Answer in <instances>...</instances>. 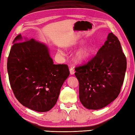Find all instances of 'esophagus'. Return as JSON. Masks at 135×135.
<instances>
[{"label": "esophagus", "mask_w": 135, "mask_h": 135, "mask_svg": "<svg viewBox=\"0 0 135 135\" xmlns=\"http://www.w3.org/2000/svg\"><path fill=\"white\" fill-rule=\"evenodd\" d=\"M69 71H70V74H71V75H74V73H75V71H74V69L73 68H70Z\"/></svg>", "instance_id": "esophagus-1"}]
</instances>
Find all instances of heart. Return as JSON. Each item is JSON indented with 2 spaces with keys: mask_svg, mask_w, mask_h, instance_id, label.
Wrapping results in <instances>:
<instances>
[{
  "mask_svg": "<svg viewBox=\"0 0 135 135\" xmlns=\"http://www.w3.org/2000/svg\"><path fill=\"white\" fill-rule=\"evenodd\" d=\"M94 52V47L90 44H86L80 49L75 55V60L78 63L87 61Z\"/></svg>",
  "mask_w": 135,
  "mask_h": 135,
  "instance_id": "heart-1",
  "label": "heart"
}]
</instances>
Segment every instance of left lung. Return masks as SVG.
<instances>
[{"instance_id": "1", "label": "left lung", "mask_w": 135, "mask_h": 135, "mask_svg": "<svg viewBox=\"0 0 135 135\" xmlns=\"http://www.w3.org/2000/svg\"><path fill=\"white\" fill-rule=\"evenodd\" d=\"M126 69L119 41L110 33L96 55L75 69L82 105L89 110H99L114 101L120 93Z\"/></svg>"}]
</instances>
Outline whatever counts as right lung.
<instances>
[{"instance_id": "obj_1", "label": "right lung", "mask_w": 135, "mask_h": 135, "mask_svg": "<svg viewBox=\"0 0 135 135\" xmlns=\"http://www.w3.org/2000/svg\"><path fill=\"white\" fill-rule=\"evenodd\" d=\"M13 43L7 70L16 98L32 110L49 111L69 75L68 65L54 64L47 46L34 39L22 38L20 34Z\"/></svg>"}]
</instances>
